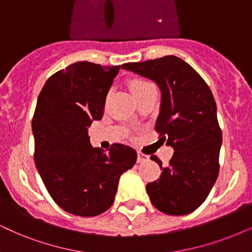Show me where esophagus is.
Segmentation results:
<instances>
[{
  "label": "esophagus",
  "mask_w": 252,
  "mask_h": 252,
  "mask_svg": "<svg viewBox=\"0 0 252 252\" xmlns=\"http://www.w3.org/2000/svg\"><path fill=\"white\" fill-rule=\"evenodd\" d=\"M137 161H138V163H141V164L146 163V161H149V157H148V156L141 154V152H138V155H137Z\"/></svg>",
  "instance_id": "esophagus-1"
}]
</instances>
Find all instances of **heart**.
Segmentation results:
<instances>
[{"instance_id": "b5f03b06", "label": "heart", "mask_w": 252, "mask_h": 252, "mask_svg": "<svg viewBox=\"0 0 252 252\" xmlns=\"http://www.w3.org/2000/svg\"><path fill=\"white\" fill-rule=\"evenodd\" d=\"M151 87H155L151 82L141 80V79H136V80H133L131 82V89H132L133 95L142 93V92H144V91H146V89H149Z\"/></svg>"}]
</instances>
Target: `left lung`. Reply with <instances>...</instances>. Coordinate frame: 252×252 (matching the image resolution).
<instances>
[{
    "label": "left lung",
    "instance_id": "obj_1",
    "mask_svg": "<svg viewBox=\"0 0 252 252\" xmlns=\"http://www.w3.org/2000/svg\"><path fill=\"white\" fill-rule=\"evenodd\" d=\"M155 81L160 89L156 131L174 150L168 166L151 156L160 177L146 185L150 200L167 215H186L202 205L219 176L222 132L208 85L192 66L166 56L121 66Z\"/></svg>",
    "mask_w": 252,
    "mask_h": 252
}]
</instances>
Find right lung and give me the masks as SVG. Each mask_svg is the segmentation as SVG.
<instances>
[{"instance_id": "right-lung-1", "label": "right lung", "mask_w": 252, "mask_h": 252, "mask_svg": "<svg viewBox=\"0 0 252 252\" xmlns=\"http://www.w3.org/2000/svg\"><path fill=\"white\" fill-rule=\"evenodd\" d=\"M120 66L78 62L47 79L32 119L34 163L47 192L71 214L92 218L110 208L120 177L136 163L132 148H93L88 128L102 119Z\"/></svg>"}]
</instances>
